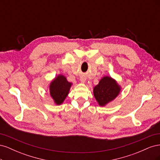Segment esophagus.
Returning <instances> with one entry per match:
<instances>
[{
	"label": "esophagus",
	"instance_id": "1",
	"mask_svg": "<svg viewBox=\"0 0 160 160\" xmlns=\"http://www.w3.org/2000/svg\"><path fill=\"white\" fill-rule=\"evenodd\" d=\"M80 81H81V83H84L85 82V81H86V79L85 78V77H81V79H80Z\"/></svg>",
	"mask_w": 160,
	"mask_h": 160
}]
</instances>
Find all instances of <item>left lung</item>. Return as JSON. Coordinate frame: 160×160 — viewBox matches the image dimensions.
Instances as JSON below:
<instances>
[{"instance_id":"left-lung-1","label":"left lung","mask_w":160,"mask_h":160,"mask_svg":"<svg viewBox=\"0 0 160 160\" xmlns=\"http://www.w3.org/2000/svg\"><path fill=\"white\" fill-rule=\"evenodd\" d=\"M121 91V87L112 77L105 76L94 87L93 95L98 104L103 107L114 100Z\"/></svg>"}]
</instances>
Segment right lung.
I'll list each match as a JSON object with an SVG mask.
<instances>
[{"label":"right lung","instance_id":"right-lung-1","mask_svg":"<svg viewBox=\"0 0 160 160\" xmlns=\"http://www.w3.org/2000/svg\"><path fill=\"white\" fill-rule=\"evenodd\" d=\"M72 83L67 81L62 75H57L49 85L50 95L56 105H59L63 103L69 93Z\"/></svg>","mask_w":160,"mask_h":160}]
</instances>
